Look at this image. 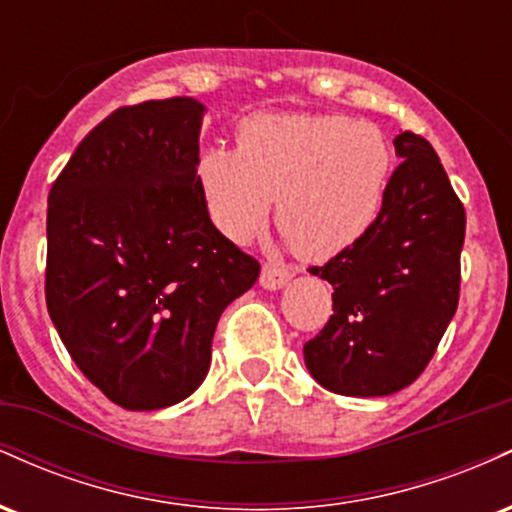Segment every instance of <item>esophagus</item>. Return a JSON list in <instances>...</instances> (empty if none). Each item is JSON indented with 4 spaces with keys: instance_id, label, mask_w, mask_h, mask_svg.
<instances>
[{
    "instance_id": "1",
    "label": "esophagus",
    "mask_w": 512,
    "mask_h": 512,
    "mask_svg": "<svg viewBox=\"0 0 512 512\" xmlns=\"http://www.w3.org/2000/svg\"><path fill=\"white\" fill-rule=\"evenodd\" d=\"M291 276H293V272L289 267H281V264H264L262 274H260V284H262V289H267V291H279L289 284Z\"/></svg>"
}]
</instances>
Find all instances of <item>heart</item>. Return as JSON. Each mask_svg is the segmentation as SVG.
<instances>
[{
  "mask_svg": "<svg viewBox=\"0 0 512 512\" xmlns=\"http://www.w3.org/2000/svg\"><path fill=\"white\" fill-rule=\"evenodd\" d=\"M238 151L207 146L195 175L211 223L245 240L267 219L308 260H330L378 219L392 151L378 127L344 115L260 113L240 122Z\"/></svg>",
  "mask_w": 512,
  "mask_h": 512,
  "instance_id": "obj_1",
  "label": "heart"
}]
</instances>
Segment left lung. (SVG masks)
<instances>
[{
    "label": "left lung",
    "mask_w": 512,
    "mask_h": 512,
    "mask_svg": "<svg viewBox=\"0 0 512 512\" xmlns=\"http://www.w3.org/2000/svg\"><path fill=\"white\" fill-rule=\"evenodd\" d=\"M399 166L361 240L310 274L332 284L325 330L303 346L325 390L395 395L436 354L460 298L464 207L424 137L395 139Z\"/></svg>",
    "instance_id": "1"
}]
</instances>
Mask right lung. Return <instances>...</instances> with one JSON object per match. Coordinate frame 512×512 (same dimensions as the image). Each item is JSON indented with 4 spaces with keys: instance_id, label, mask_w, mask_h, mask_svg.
Here are the masks:
<instances>
[{
    "instance_id": "right-lung-1",
    "label": "right lung",
    "mask_w": 512,
    "mask_h": 512,
    "mask_svg": "<svg viewBox=\"0 0 512 512\" xmlns=\"http://www.w3.org/2000/svg\"><path fill=\"white\" fill-rule=\"evenodd\" d=\"M204 110L195 98L115 110L48 197L50 320L81 373L129 411L170 407L202 385L216 322L260 276L204 207Z\"/></svg>"
}]
</instances>
